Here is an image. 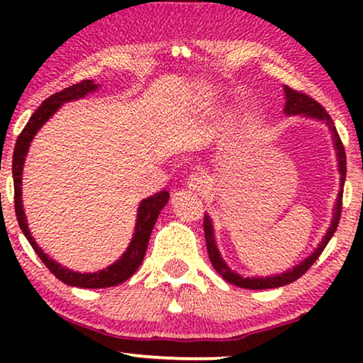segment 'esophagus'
<instances>
[{"label":"esophagus","mask_w":363,"mask_h":363,"mask_svg":"<svg viewBox=\"0 0 363 363\" xmlns=\"http://www.w3.org/2000/svg\"><path fill=\"white\" fill-rule=\"evenodd\" d=\"M206 185H208V180L203 173H193V175H190V178H188V186H190V190H195V191L205 190Z\"/></svg>","instance_id":"1"}]
</instances>
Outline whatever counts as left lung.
Here are the masks:
<instances>
[{
	"label": "left lung",
	"mask_w": 363,
	"mask_h": 363,
	"mask_svg": "<svg viewBox=\"0 0 363 363\" xmlns=\"http://www.w3.org/2000/svg\"><path fill=\"white\" fill-rule=\"evenodd\" d=\"M284 91H286L284 112L287 113V116H291V113H294V116L296 113H304V116H307V117H315V118H319V121H325L327 125L330 127L332 133H334L337 155H339V170L342 175L340 180H342V185H344L345 173H347L345 148H344V143H342V140H340L339 133H337V130H335L334 122H332L329 112H327L325 108L315 101V99H312L309 94H306L302 91H296V89H292L289 86H286ZM342 193H344V190H340L339 198H337V205L334 210V220H332V225L329 228V231H327L324 240H322L320 245L317 246V250L312 252V255L307 257L304 262H301L299 266H296L294 269H289V271L282 272V274H279V276H272V277H241L240 274H236V272H233L230 267L225 264V261H223L220 252H218V247L215 245V238H213L211 220L205 215V218H203V230H205L206 250H208V256H210L213 267H215L218 274H220L221 277H225L230 284L240 286V287H242V289H272V287H281V286L291 284V282L297 281L302 274H306V272L309 271V267L314 264L317 259H319L322 251L325 250L327 242H329L330 238L334 236L337 226H339L340 213H342Z\"/></svg>",
	"instance_id": "left-lung-1"
}]
</instances>
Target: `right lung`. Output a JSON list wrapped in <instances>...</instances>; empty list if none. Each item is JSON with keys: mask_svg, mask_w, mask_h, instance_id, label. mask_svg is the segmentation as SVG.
<instances>
[{"mask_svg": "<svg viewBox=\"0 0 363 363\" xmlns=\"http://www.w3.org/2000/svg\"><path fill=\"white\" fill-rule=\"evenodd\" d=\"M97 86L91 79L86 81L72 84L66 89H62L61 92L52 94L51 97H48L41 106L36 108V112L33 113L29 122L24 125L23 132L19 133L16 145H14L13 152V182H14V211H16V218L19 223V228L24 233V236L28 238L29 245L33 246V250L36 251L49 271L57 277L59 281H62L64 284L74 286V287H84V289H97V287H112L121 284V282L127 281L133 272L138 269V266L142 264L143 257H145V251L148 246V240H150L152 230L155 226L157 218L160 215L162 208L167 205L168 191H160L157 195H153L147 200H143L138 206V216H137V226H135V235L132 238L130 246L123 252V256L118 259L116 264L108 266L107 269H102L99 272H92V274H81V272H74L71 269L57 264L56 261H52L41 247L36 245V241L33 240L31 233H29L26 216L23 211V201H21V175H23V165H24V157L28 153V147L31 143L34 133L39 130V127L52 116L54 112L61 107L62 102L74 101V99L84 97L87 92L96 91Z\"/></svg>", "mask_w": 363, "mask_h": 363, "instance_id": "add662e5", "label": "right lung"}]
</instances>
